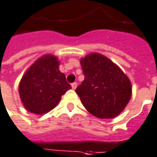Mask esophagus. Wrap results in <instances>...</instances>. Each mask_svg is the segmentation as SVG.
I'll use <instances>...</instances> for the list:
<instances>
[{
    "instance_id": "1",
    "label": "esophagus",
    "mask_w": 157,
    "mask_h": 157,
    "mask_svg": "<svg viewBox=\"0 0 157 157\" xmlns=\"http://www.w3.org/2000/svg\"><path fill=\"white\" fill-rule=\"evenodd\" d=\"M71 87H72V88H73V89H75V88L77 87V83L73 82L72 84H71Z\"/></svg>"
}]
</instances>
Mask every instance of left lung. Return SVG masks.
<instances>
[{
	"label": "left lung",
	"instance_id": "8db88e82",
	"mask_svg": "<svg viewBox=\"0 0 157 157\" xmlns=\"http://www.w3.org/2000/svg\"><path fill=\"white\" fill-rule=\"evenodd\" d=\"M84 81L75 92L85 108L100 119L119 115L132 96V85L123 71L98 53L81 60Z\"/></svg>",
	"mask_w": 157,
	"mask_h": 157
}]
</instances>
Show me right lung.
Listing matches in <instances>:
<instances>
[{
	"label": "right lung",
	"instance_id": "right-lung-1",
	"mask_svg": "<svg viewBox=\"0 0 157 157\" xmlns=\"http://www.w3.org/2000/svg\"><path fill=\"white\" fill-rule=\"evenodd\" d=\"M58 66L56 57L46 55L25 72L20 83L19 93L26 110L36 114L45 113L53 109L61 96L71 88Z\"/></svg>",
	"mask_w": 157,
	"mask_h": 157
}]
</instances>
